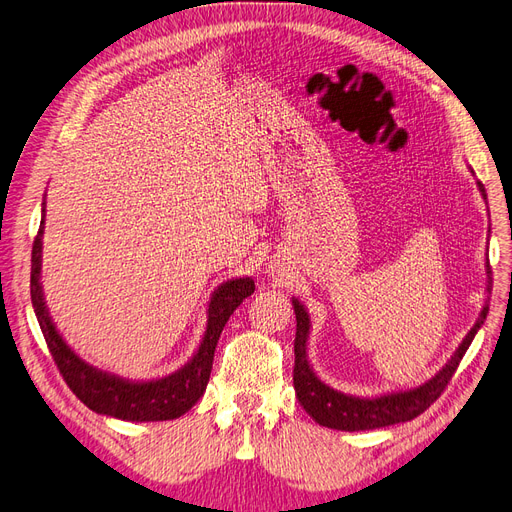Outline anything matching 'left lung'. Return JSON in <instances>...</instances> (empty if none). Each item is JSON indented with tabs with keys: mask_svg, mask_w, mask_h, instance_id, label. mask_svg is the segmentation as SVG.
<instances>
[{
	"mask_svg": "<svg viewBox=\"0 0 512 512\" xmlns=\"http://www.w3.org/2000/svg\"><path fill=\"white\" fill-rule=\"evenodd\" d=\"M474 175V170L470 168ZM480 194L487 198L483 183L476 181ZM491 269H489V258H487V292H491ZM294 314H297V337H294V393H297L299 404L303 410L314 418V421L322 427L339 429V431H367V429H380L397 423H406L423 414L433 401H436L442 391L446 389L448 380L453 378L459 361L463 354L470 348L474 335L478 329L485 324V318L489 314V303L485 301L483 309H480L478 320L474 327L463 337L459 348L453 352L451 359L438 371L436 376H431L427 382L414 386V389L406 391H393L376 397H359V395H348L333 389L327 382H322L314 367L309 365L307 356V339L309 329H312V320H309L307 309L299 299L292 297Z\"/></svg>",
	"mask_w": 512,
	"mask_h": 512,
	"instance_id": "left-lung-1",
	"label": "left lung"
}]
</instances>
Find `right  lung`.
<instances>
[{"label": "right lung", "instance_id": "right-lung-1", "mask_svg": "<svg viewBox=\"0 0 512 512\" xmlns=\"http://www.w3.org/2000/svg\"><path fill=\"white\" fill-rule=\"evenodd\" d=\"M44 209L38 237L32 250V305L40 322L53 359L72 393L83 404L98 414H106L121 421L149 423L170 421L188 412L203 397L213 367V352L230 314L254 292L252 277H232L213 290L207 303V327L192 359L173 374L156 380H128L117 374H108L81 359L59 335L55 322L44 301L40 271H42V235H44Z\"/></svg>", "mask_w": 512, "mask_h": 512}]
</instances>
